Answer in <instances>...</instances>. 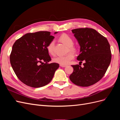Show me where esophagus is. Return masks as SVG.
I'll return each instance as SVG.
<instances>
[{
    "instance_id": "esophagus-1",
    "label": "esophagus",
    "mask_w": 120,
    "mask_h": 120,
    "mask_svg": "<svg viewBox=\"0 0 120 120\" xmlns=\"http://www.w3.org/2000/svg\"><path fill=\"white\" fill-rule=\"evenodd\" d=\"M60 66L61 67H63V68H64V67H67L66 65H64V64H60Z\"/></svg>"
}]
</instances>
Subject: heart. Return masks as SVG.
I'll use <instances>...</instances> for the list:
<instances>
[{
	"instance_id": "b5f03b06",
	"label": "heart",
	"mask_w": 120,
	"mask_h": 120,
	"mask_svg": "<svg viewBox=\"0 0 120 120\" xmlns=\"http://www.w3.org/2000/svg\"><path fill=\"white\" fill-rule=\"evenodd\" d=\"M60 41L68 47V50L70 52H75L76 49L73 46L74 44V41L70 36H69L67 34H64L60 37ZM54 43H55L54 41H52L49 42L48 46H47L48 52L51 55H53L54 53ZM74 58V56L73 54L72 53H68L65 56H56L54 58L53 60L54 63L60 64L67 65L70 63L71 60L73 59Z\"/></svg>"
}]
</instances>
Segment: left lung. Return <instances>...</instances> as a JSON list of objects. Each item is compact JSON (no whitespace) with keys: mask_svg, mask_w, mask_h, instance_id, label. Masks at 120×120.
Instances as JSON below:
<instances>
[{"mask_svg":"<svg viewBox=\"0 0 120 120\" xmlns=\"http://www.w3.org/2000/svg\"><path fill=\"white\" fill-rule=\"evenodd\" d=\"M80 46V54L77 60L83 64L72 65L74 71L70 76L74 84L89 86L103 77L111 61L110 45L107 39L95 30L89 28L71 30Z\"/></svg>","mask_w":120,"mask_h":120,"instance_id":"left-lung-1","label":"left lung"}]
</instances>
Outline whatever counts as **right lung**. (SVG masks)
<instances>
[{"label":"right lung","mask_w":120,"mask_h":120,"mask_svg":"<svg viewBox=\"0 0 120 120\" xmlns=\"http://www.w3.org/2000/svg\"><path fill=\"white\" fill-rule=\"evenodd\" d=\"M54 38L50 32L41 31L25 34L14 42L10 64L17 78L24 84L40 88L52 80L59 64H48L51 58L47 46Z\"/></svg>","instance_id":"1"}]
</instances>
